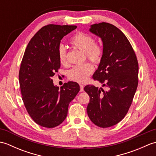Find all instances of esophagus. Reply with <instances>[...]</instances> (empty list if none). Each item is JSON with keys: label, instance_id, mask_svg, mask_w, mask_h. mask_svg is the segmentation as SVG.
Here are the masks:
<instances>
[{"label": "esophagus", "instance_id": "34e87169", "mask_svg": "<svg viewBox=\"0 0 156 156\" xmlns=\"http://www.w3.org/2000/svg\"><path fill=\"white\" fill-rule=\"evenodd\" d=\"M80 92H82V91H84V87H83V85H82V84H80Z\"/></svg>", "mask_w": 156, "mask_h": 156}]
</instances>
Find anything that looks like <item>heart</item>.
<instances>
[{
  "instance_id": "obj_1",
  "label": "heart",
  "mask_w": 156,
  "mask_h": 156,
  "mask_svg": "<svg viewBox=\"0 0 156 156\" xmlns=\"http://www.w3.org/2000/svg\"><path fill=\"white\" fill-rule=\"evenodd\" d=\"M74 48L84 51L86 57L94 64H99L103 56V48L99 43L95 42L91 35L79 31L72 36L69 40ZM59 62L62 65L68 64L67 52L64 45H59L58 50ZM94 71V67L90 63H84L74 66L68 72L69 80L83 83Z\"/></svg>"
}]
</instances>
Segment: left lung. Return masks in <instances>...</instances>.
<instances>
[{
	"label": "left lung",
	"instance_id": "left-lung-1",
	"mask_svg": "<svg viewBox=\"0 0 156 156\" xmlns=\"http://www.w3.org/2000/svg\"><path fill=\"white\" fill-rule=\"evenodd\" d=\"M90 31L101 38L104 50L92 78L107 90L86 86L84 90L90 97L87 113L98 127H110L125 117L133 102L138 85V62L128 39L115 25L96 23Z\"/></svg>",
	"mask_w": 156,
	"mask_h": 156
}]
</instances>
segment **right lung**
I'll use <instances>...</instances> for the list:
<instances>
[{
  "label": "right lung",
  "mask_w": 156,
  "mask_h": 156,
  "mask_svg": "<svg viewBox=\"0 0 156 156\" xmlns=\"http://www.w3.org/2000/svg\"><path fill=\"white\" fill-rule=\"evenodd\" d=\"M76 25H45L29 41L20 66L19 79L22 99L36 123L47 128L60 125L67 117L68 106L80 91L74 82L64 83L60 90L52 76L60 68L58 50L64 36Z\"/></svg>",
  "instance_id": "obj_1"
}]
</instances>
